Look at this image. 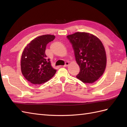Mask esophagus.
<instances>
[{"instance_id":"esophagus-1","label":"esophagus","mask_w":127,"mask_h":127,"mask_svg":"<svg viewBox=\"0 0 127 127\" xmlns=\"http://www.w3.org/2000/svg\"><path fill=\"white\" fill-rule=\"evenodd\" d=\"M69 62H66V63H65V65H64V67H66V66H68L69 65Z\"/></svg>"}]
</instances>
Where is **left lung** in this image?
I'll list each match as a JSON object with an SVG mask.
<instances>
[{
	"instance_id": "8db88e82",
	"label": "left lung",
	"mask_w": 127,
	"mask_h": 127,
	"mask_svg": "<svg viewBox=\"0 0 127 127\" xmlns=\"http://www.w3.org/2000/svg\"><path fill=\"white\" fill-rule=\"evenodd\" d=\"M72 44L80 71L76 77L83 83H92L100 77L106 66V55L98 37L86 32L67 36Z\"/></svg>"
}]
</instances>
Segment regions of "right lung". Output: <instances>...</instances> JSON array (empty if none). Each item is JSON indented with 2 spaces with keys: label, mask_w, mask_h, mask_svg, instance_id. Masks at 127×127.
<instances>
[{
  "label": "right lung",
  "mask_w": 127,
  "mask_h": 127,
  "mask_svg": "<svg viewBox=\"0 0 127 127\" xmlns=\"http://www.w3.org/2000/svg\"><path fill=\"white\" fill-rule=\"evenodd\" d=\"M55 38V35L50 34L37 36L24 48L21 59V72L32 84L40 85L47 82L57 71L45 54L47 44Z\"/></svg>",
  "instance_id": "1"
}]
</instances>
